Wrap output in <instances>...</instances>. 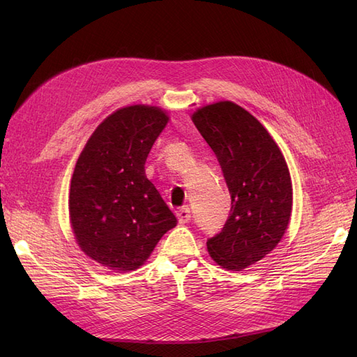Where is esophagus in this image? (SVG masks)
I'll use <instances>...</instances> for the list:
<instances>
[{
  "mask_svg": "<svg viewBox=\"0 0 357 357\" xmlns=\"http://www.w3.org/2000/svg\"><path fill=\"white\" fill-rule=\"evenodd\" d=\"M177 218H178V222H180L181 225H183V223H188V222L190 220V218H192L190 210H189L188 207L180 208V210L177 211Z\"/></svg>",
  "mask_w": 357,
  "mask_h": 357,
  "instance_id": "obj_1",
  "label": "esophagus"
}]
</instances>
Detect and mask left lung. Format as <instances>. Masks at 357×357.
I'll return each mask as SVG.
<instances>
[{
	"mask_svg": "<svg viewBox=\"0 0 357 357\" xmlns=\"http://www.w3.org/2000/svg\"><path fill=\"white\" fill-rule=\"evenodd\" d=\"M192 122L231 193L229 218L208 238V253L222 268L241 271L271 253L289 226L294 193L286 159L264 125L232 101L201 107Z\"/></svg>",
	"mask_w": 357,
	"mask_h": 357,
	"instance_id": "8db88e82",
	"label": "left lung"
}]
</instances>
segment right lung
I'll use <instances>...</instances> for the list:
<instances>
[{"label":"right lung","instance_id":"right-lung-1","mask_svg":"<svg viewBox=\"0 0 357 357\" xmlns=\"http://www.w3.org/2000/svg\"><path fill=\"white\" fill-rule=\"evenodd\" d=\"M168 121L159 107L119 109L95 129L75 164L68 197L75 241L113 271L138 269L177 225L144 169Z\"/></svg>","mask_w":357,"mask_h":357}]
</instances>
